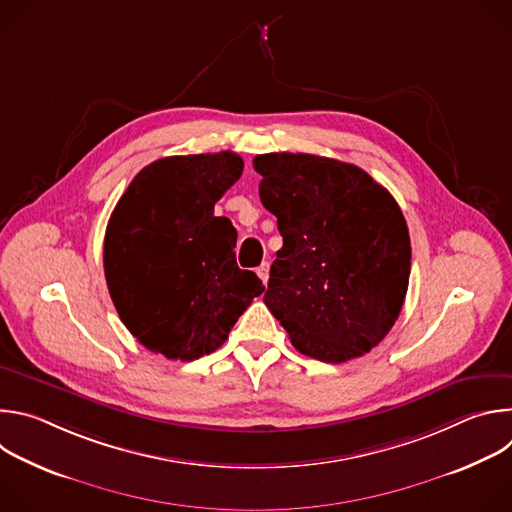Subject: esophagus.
I'll use <instances>...</instances> for the list:
<instances>
[{
  "label": "esophagus",
  "instance_id": "34e87169",
  "mask_svg": "<svg viewBox=\"0 0 512 512\" xmlns=\"http://www.w3.org/2000/svg\"><path fill=\"white\" fill-rule=\"evenodd\" d=\"M257 275L261 277V281L263 283H267V279H269V263L265 261V263H261L259 267H257Z\"/></svg>",
  "mask_w": 512,
  "mask_h": 512
}]
</instances>
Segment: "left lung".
<instances>
[{
  "instance_id": "8db88e82",
  "label": "left lung",
  "mask_w": 512,
  "mask_h": 512,
  "mask_svg": "<svg viewBox=\"0 0 512 512\" xmlns=\"http://www.w3.org/2000/svg\"><path fill=\"white\" fill-rule=\"evenodd\" d=\"M259 196L283 247L263 296L291 344L322 362L375 348L405 302L411 243L405 216L358 166L312 154H263Z\"/></svg>"
}]
</instances>
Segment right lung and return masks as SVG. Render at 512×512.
<instances>
[{"label": "right lung", "instance_id": "obj_1", "mask_svg": "<svg viewBox=\"0 0 512 512\" xmlns=\"http://www.w3.org/2000/svg\"><path fill=\"white\" fill-rule=\"evenodd\" d=\"M241 174L233 152L162 158L131 180L109 218L103 267L115 310L170 360L214 352L265 291L237 265L229 218L214 216Z\"/></svg>", "mask_w": 512, "mask_h": 512}]
</instances>
